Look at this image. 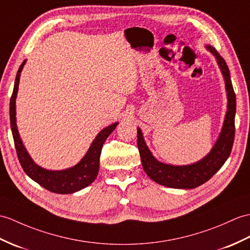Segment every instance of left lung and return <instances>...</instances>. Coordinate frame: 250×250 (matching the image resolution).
I'll return each mask as SVG.
<instances>
[{
  "label": "left lung",
  "mask_w": 250,
  "mask_h": 250,
  "mask_svg": "<svg viewBox=\"0 0 250 250\" xmlns=\"http://www.w3.org/2000/svg\"><path fill=\"white\" fill-rule=\"evenodd\" d=\"M206 49L215 56L216 62L222 71L227 92V112L225 115L222 130L211 151L201 160L188 165H171L162 163L156 160L150 151L144 139L141 127H137V147L145 172L154 182L171 188L190 189L208 181L222 168L228 160L234 141V117L236 100L233 86L231 83L230 71L227 63L212 45H206Z\"/></svg>",
  "instance_id": "obj_1"
}]
</instances>
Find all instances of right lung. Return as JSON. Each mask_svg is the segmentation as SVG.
<instances>
[{
  "label": "right lung",
  "mask_w": 250,
  "mask_h": 250,
  "mask_svg": "<svg viewBox=\"0 0 250 250\" xmlns=\"http://www.w3.org/2000/svg\"><path fill=\"white\" fill-rule=\"evenodd\" d=\"M25 62L26 60L21 63L19 70L17 72L14 91L9 103L10 127L13 132L17 155H18L20 164L26 175L35 182L42 185V188L56 194H73L75 191L87 188L95 181L99 172V165H100L99 163H100V154L103 144L119 123H115L99 132L92 141L89 149L87 150L86 154L77 165L62 170H50L37 165L23 145L16 118V99L18 95L20 75Z\"/></svg>",
  "instance_id": "add662e5"
}]
</instances>
